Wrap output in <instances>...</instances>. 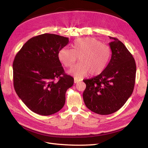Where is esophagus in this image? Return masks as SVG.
Here are the masks:
<instances>
[{"label": "esophagus", "mask_w": 148, "mask_h": 148, "mask_svg": "<svg viewBox=\"0 0 148 148\" xmlns=\"http://www.w3.org/2000/svg\"><path fill=\"white\" fill-rule=\"evenodd\" d=\"M79 81H80V79H79L78 78H74V82H75V83H77Z\"/></svg>", "instance_id": "obj_1"}]
</instances>
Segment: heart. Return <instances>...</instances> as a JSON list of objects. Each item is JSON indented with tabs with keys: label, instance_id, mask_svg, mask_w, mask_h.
<instances>
[{
	"label": "heart",
	"instance_id": "1",
	"mask_svg": "<svg viewBox=\"0 0 148 148\" xmlns=\"http://www.w3.org/2000/svg\"><path fill=\"white\" fill-rule=\"evenodd\" d=\"M111 53V48L107 44L95 38H84L76 40L72 49H60L58 57L67 68H71L78 57L79 63L73 66L70 73L82 78L89 73L97 75L102 73L109 63Z\"/></svg>",
	"mask_w": 148,
	"mask_h": 148
}]
</instances>
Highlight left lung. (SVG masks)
I'll return each mask as SVG.
<instances>
[{
    "label": "left lung",
    "mask_w": 148,
    "mask_h": 148,
    "mask_svg": "<svg viewBox=\"0 0 148 148\" xmlns=\"http://www.w3.org/2000/svg\"><path fill=\"white\" fill-rule=\"evenodd\" d=\"M112 57L109 64L96 77L84 79L83 92L88 108L100 115L119 110L131 96L135 83L136 66L132 53L120 41L109 37Z\"/></svg>",
    "instance_id": "obj_1"
}]
</instances>
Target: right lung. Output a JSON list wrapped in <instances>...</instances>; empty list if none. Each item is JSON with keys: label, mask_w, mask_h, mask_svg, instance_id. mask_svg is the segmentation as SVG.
<instances>
[{"label": "right lung", "mask_w": 148, "mask_h": 148, "mask_svg": "<svg viewBox=\"0 0 148 148\" xmlns=\"http://www.w3.org/2000/svg\"><path fill=\"white\" fill-rule=\"evenodd\" d=\"M69 41L59 35L42 34L29 39L16 53L13 63V86L34 113L50 115L65 104L66 91L73 86L74 79L65 73L58 52Z\"/></svg>", "instance_id": "1"}]
</instances>
